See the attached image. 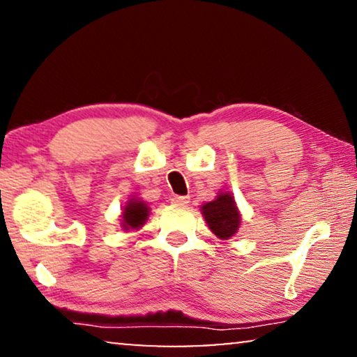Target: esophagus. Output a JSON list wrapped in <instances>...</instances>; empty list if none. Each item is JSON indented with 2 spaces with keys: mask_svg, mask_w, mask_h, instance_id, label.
Listing matches in <instances>:
<instances>
[{
  "mask_svg": "<svg viewBox=\"0 0 357 357\" xmlns=\"http://www.w3.org/2000/svg\"><path fill=\"white\" fill-rule=\"evenodd\" d=\"M170 202H172V204H175V206H187L190 203V197H180V195H175Z\"/></svg>",
  "mask_w": 357,
  "mask_h": 357,
  "instance_id": "1",
  "label": "esophagus"
}]
</instances>
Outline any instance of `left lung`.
Instances as JSON below:
<instances>
[{
  "mask_svg": "<svg viewBox=\"0 0 357 357\" xmlns=\"http://www.w3.org/2000/svg\"><path fill=\"white\" fill-rule=\"evenodd\" d=\"M202 213L204 221L208 222V227L218 238L227 241L234 234H237L241 226V214L231 193H219L216 199L203 204Z\"/></svg>",
  "mask_w": 357,
  "mask_h": 357,
  "instance_id": "left-lung-1",
  "label": "left lung"
}]
</instances>
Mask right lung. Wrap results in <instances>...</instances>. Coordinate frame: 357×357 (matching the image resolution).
I'll use <instances>...</instances> for the list:
<instances>
[{"mask_svg": "<svg viewBox=\"0 0 357 357\" xmlns=\"http://www.w3.org/2000/svg\"><path fill=\"white\" fill-rule=\"evenodd\" d=\"M149 206L141 199L131 198L125 204L123 213H121V227L123 231H131V229H139L143 224L148 221Z\"/></svg>", "mask_w": 357, "mask_h": 357, "instance_id": "1", "label": "right lung"}]
</instances>
